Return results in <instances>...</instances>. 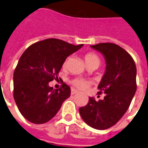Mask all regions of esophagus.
I'll return each mask as SVG.
<instances>
[{"instance_id": "1", "label": "esophagus", "mask_w": 148, "mask_h": 148, "mask_svg": "<svg viewBox=\"0 0 148 148\" xmlns=\"http://www.w3.org/2000/svg\"><path fill=\"white\" fill-rule=\"evenodd\" d=\"M77 93V91L76 90H74V89H71V94L74 95L75 94V93Z\"/></svg>"}]
</instances>
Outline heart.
<instances>
[{
    "label": "heart",
    "instance_id": "heart-1",
    "mask_svg": "<svg viewBox=\"0 0 148 148\" xmlns=\"http://www.w3.org/2000/svg\"><path fill=\"white\" fill-rule=\"evenodd\" d=\"M85 61H86V64L92 63L99 64V58L96 54L94 53H87L85 55ZM66 62H64V65H65ZM71 84L73 86H75L76 88L79 89L80 90H85L88 88L90 85L91 84L90 81L83 79V78H75L71 81Z\"/></svg>",
    "mask_w": 148,
    "mask_h": 148
}]
</instances>
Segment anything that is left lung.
<instances>
[{
	"mask_svg": "<svg viewBox=\"0 0 148 148\" xmlns=\"http://www.w3.org/2000/svg\"><path fill=\"white\" fill-rule=\"evenodd\" d=\"M105 58L106 71L99 85L98 93H105L97 102L89 97L86 106L79 112L90 127L104 130L116 125L124 116L136 92V65L127 51L113 43L90 45Z\"/></svg>",
	"mask_w": 148,
	"mask_h": 148,
	"instance_id": "obj_1",
	"label": "left lung"
}]
</instances>
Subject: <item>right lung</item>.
<instances>
[{
	"mask_svg": "<svg viewBox=\"0 0 148 148\" xmlns=\"http://www.w3.org/2000/svg\"><path fill=\"white\" fill-rule=\"evenodd\" d=\"M57 39L32 44L23 53L14 73V97L26 119L34 124L49 122L71 96L64 83L54 90L49 82L58 76L67 58L83 47Z\"/></svg>",
	"mask_w": 148,
	"mask_h": 148,
	"instance_id": "add662e5",
	"label": "right lung"
}]
</instances>
